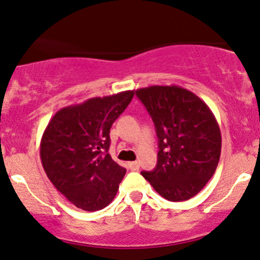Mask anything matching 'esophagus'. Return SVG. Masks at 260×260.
<instances>
[{"mask_svg":"<svg viewBox=\"0 0 260 260\" xmlns=\"http://www.w3.org/2000/svg\"><path fill=\"white\" fill-rule=\"evenodd\" d=\"M127 166H129V168L131 171H138L140 168V163L138 161H134V162H129L127 163Z\"/></svg>","mask_w":260,"mask_h":260,"instance_id":"esophagus-1","label":"esophagus"}]
</instances>
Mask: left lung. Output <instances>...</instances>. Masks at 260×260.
Returning <instances> with one entry per match:
<instances>
[{"label": "left lung", "instance_id": "obj_1", "mask_svg": "<svg viewBox=\"0 0 260 260\" xmlns=\"http://www.w3.org/2000/svg\"><path fill=\"white\" fill-rule=\"evenodd\" d=\"M136 95L152 118L159 148L156 168L141 174L165 199H190L214 176L220 161L216 118L197 94L174 84L140 88Z\"/></svg>", "mask_w": 260, "mask_h": 260}]
</instances>
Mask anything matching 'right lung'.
Returning a JSON list of instances; mask_svg holds the SVG:
<instances>
[{
  "mask_svg": "<svg viewBox=\"0 0 260 260\" xmlns=\"http://www.w3.org/2000/svg\"><path fill=\"white\" fill-rule=\"evenodd\" d=\"M135 91L87 99L56 112L40 141V159L50 182L76 208L104 209L115 198L126 169L108 153L110 127Z\"/></svg>",
  "mask_w": 260,
  "mask_h": 260,
  "instance_id": "1",
  "label": "right lung"
}]
</instances>
